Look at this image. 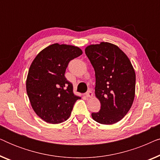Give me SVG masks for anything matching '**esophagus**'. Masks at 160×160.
Here are the masks:
<instances>
[{
	"instance_id": "1",
	"label": "esophagus",
	"mask_w": 160,
	"mask_h": 160,
	"mask_svg": "<svg viewBox=\"0 0 160 160\" xmlns=\"http://www.w3.org/2000/svg\"><path fill=\"white\" fill-rule=\"evenodd\" d=\"M86 96L87 98H92L93 96V93L91 91H88L86 93Z\"/></svg>"
}]
</instances>
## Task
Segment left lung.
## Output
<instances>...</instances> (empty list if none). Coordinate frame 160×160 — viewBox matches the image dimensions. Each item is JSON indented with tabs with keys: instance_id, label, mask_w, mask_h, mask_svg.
<instances>
[{
	"instance_id": "1",
	"label": "left lung",
	"mask_w": 160,
	"mask_h": 160,
	"mask_svg": "<svg viewBox=\"0 0 160 160\" xmlns=\"http://www.w3.org/2000/svg\"><path fill=\"white\" fill-rule=\"evenodd\" d=\"M85 53L95 72V97L101 108L92 113L102 124H113L123 119L133 103L135 73L130 59L117 45L108 42L90 44Z\"/></svg>"
}]
</instances>
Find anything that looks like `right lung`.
Here are the masks:
<instances>
[{"instance_id": "right-lung-1", "label": "right lung", "mask_w": 160, "mask_h": 160, "mask_svg": "<svg viewBox=\"0 0 160 160\" xmlns=\"http://www.w3.org/2000/svg\"><path fill=\"white\" fill-rule=\"evenodd\" d=\"M79 47L53 43L37 54L30 65L26 90L35 113L47 123L66 121L81 97L65 76L68 62L82 54Z\"/></svg>"}]
</instances>
